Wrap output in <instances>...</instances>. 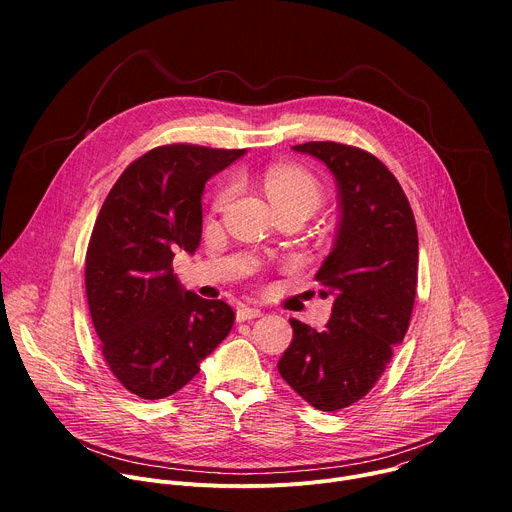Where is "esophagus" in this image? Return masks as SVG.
<instances>
[{
  "instance_id": "34e87169",
  "label": "esophagus",
  "mask_w": 512,
  "mask_h": 512,
  "mask_svg": "<svg viewBox=\"0 0 512 512\" xmlns=\"http://www.w3.org/2000/svg\"><path fill=\"white\" fill-rule=\"evenodd\" d=\"M261 316L259 308H251V306H239L237 308V320L239 322H247V320H255Z\"/></svg>"
}]
</instances>
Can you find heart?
<instances>
[{"instance_id":"heart-1","label":"heart","mask_w":512,"mask_h":512,"mask_svg":"<svg viewBox=\"0 0 512 512\" xmlns=\"http://www.w3.org/2000/svg\"><path fill=\"white\" fill-rule=\"evenodd\" d=\"M265 194L269 196L275 210L281 208H306L310 214L322 202L320 182L306 170L294 166H273L261 176ZM231 190L223 188L216 196V206L227 202Z\"/></svg>"}]
</instances>
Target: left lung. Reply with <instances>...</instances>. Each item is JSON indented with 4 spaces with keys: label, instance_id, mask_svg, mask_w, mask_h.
Returning <instances> with one entry per match:
<instances>
[{
    "label": "left lung",
    "instance_id": "obj_1",
    "mask_svg": "<svg viewBox=\"0 0 512 512\" xmlns=\"http://www.w3.org/2000/svg\"><path fill=\"white\" fill-rule=\"evenodd\" d=\"M294 150L334 174L340 221L316 273L332 316L322 332L291 318L294 340L277 371L312 407L338 411L375 387L405 338L417 289V227L401 184L373 154L336 141Z\"/></svg>",
    "mask_w": 512,
    "mask_h": 512
}]
</instances>
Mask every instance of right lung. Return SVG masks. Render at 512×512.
<instances>
[{"mask_svg":"<svg viewBox=\"0 0 512 512\" xmlns=\"http://www.w3.org/2000/svg\"><path fill=\"white\" fill-rule=\"evenodd\" d=\"M245 152L160 145L101 206L85 259L89 312L111 373L141 399L180 391L233 328V308L186 291L172 259L200 245L204 184Z\"/></svg>","mask_w":512,"mask_h":512,"instance_id":"right-lung-1","label":"right lung"}]
</instances>
